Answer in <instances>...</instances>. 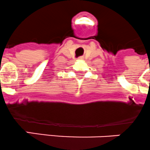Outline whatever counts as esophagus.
<instances>
[{
  "instance_id": "obj_1",
  "label": "esophagus",
  "mask_w": 150,
  "mask_h": 150,
  "mask_svg": "<svg viewBox=\"0 0 150 150\" xmlns=\"http://www.w3.org/2000/svg\"><path fill=\"white\" fill-rule=\"evenodd\" d=\"M78 59H79V60H83V57H79V58H78Z\"/></svg>"
}]
</instances>
